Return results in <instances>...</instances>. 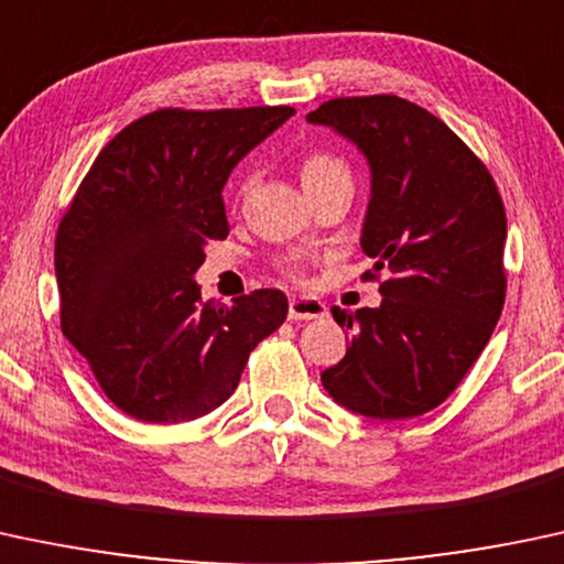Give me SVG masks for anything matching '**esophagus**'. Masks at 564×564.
Here are the masks:
<instances>
[{"label": "esophagus", "mask_w": 564, "mask_h": 564, "mask_svg": "<svg viewBox=\"0 0 564 564\" xmlns=\"http://www.w3.org/2000/svg\"><path fill=\"white\" fill-rule=\"evenodd\" d=\"M327 314V306L319 299H312V295H303V299H293L288 306L290 319H322Z\"/></svg>", "instance_id": "obj_1"}]
</instances>
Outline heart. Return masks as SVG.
I'll return each instance as SVG.
<instances>
[{
    "label": "heart",
    "mask_w": 564,
    "mask_h": 564,
    "mask_svg": "<svg viewBox=\"0 0 564 564\" xmlns=\"http://www.w3.org/2000/svg\"><path fill=\"white\" fill-rule=\"evenodd\" d=\"M333 178H349V170L340 160H335L330 154H312L306 156L301 164V181L303 188H312L316 183H325ZM303 265H306V258L303 256H290L288 261H282V269L288 271L290 276H301Z\"/></svg>",
    "instance_id": "1"
}]
</instances>
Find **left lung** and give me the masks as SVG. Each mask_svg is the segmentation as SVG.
<instances>
[{"instance_id": "obj_1", "label": "left lung", "mask_w": 564, "mask_h": 564, "mask_svg": "<svg viewBox=\"0 0 564 564\" xmlns=\"http://www.w3.org/2000/svg\"><path fill=\"white\" fill-rule=\"evenodd\" d=\"M370 167L362 242L383 274L381 306H333L351 333L322 386L365 419L402 421L453 394L490 340L506 299V213L496 181L442 119L397 95L335 98L306 113Z\"/></svg>"}]
</instances>
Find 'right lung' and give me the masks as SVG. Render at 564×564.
Returning <instances> with one entry per match:
<instances>
[{
    "mask_svg": "<svg viewBox=\"0 0 564 564\" xmlns=\"http://www.w3.org/2000/svg\"><path fill=\"white\" fill-rule=\"evenodd\" d=\"M295 109L135 119L106 143L55 237L61 327L122 413L181 423L220 408L250 351L288 319L282 290L202 303L205 245L226 239L224 186Z\"/></svg>",
    "mask_w": 564,
    "mask_h": 564,
    "instance_id": "add662e5",
    "label": "right lung"
}]
</instances>
